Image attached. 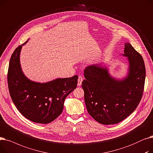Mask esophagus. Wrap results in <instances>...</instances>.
I'll return each instance as SVG.
<instances>
[{
    "label": "esophagus",
    "instance_id": "obj_1",
    "mask_svg": "<svg viewBox=\"0 0 153 153\" xmlns=\"http://www.w3.org/2000/svg\"><path fill=\"white\" fill-rule=\"evenodd\" d=\"M82 82H83V78H82V76H78V86L82 85Z\"/></svg>",
    "mask_w": 153,
    "mask_h": 153
}]
</instances>
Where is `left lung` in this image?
<instances>
[{
  "mask_svg": "<svg viewBox=\"0 0 153 153\" xmlns=\"http://www.w3.org/2000/svg\"><path fill=\"white\" fill-rule=\"evenodd\" d=\"M123 56L128 57V75L117 79L101 65L84 71L82 82L85 102L91 117L102 125H113L125 120L139 105L144 91L146 68L142 56L129 43Z\"/></svg>",
  "mask_w": 153,
  "mask_h": 153,
  "instance_id": "left-lung-1",
  "label": "left lung"
}]
</instances>
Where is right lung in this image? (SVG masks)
<instances>
[{
	"mask_svg": "<svg viewBox=\"0 0 153 153\" xmlns=\"http://www.w3.org/2000/svg\"><path fill=\"white\" fill-rule=\"evenodd\" d=\"M26 43L14 50L10 58L7 74L10 95L24 117L34 123L48 124L62 113L65 99L76 88L78 76L44 83L30 80L20 63V50Z\"/></svg>",
	"mask_w": 153,
	"mask_h": 153,
	"instance_id": "add662e5",
	"label": "right lung"
}]
</instances>
